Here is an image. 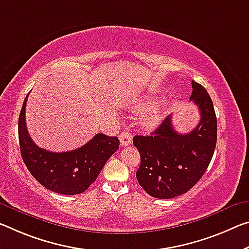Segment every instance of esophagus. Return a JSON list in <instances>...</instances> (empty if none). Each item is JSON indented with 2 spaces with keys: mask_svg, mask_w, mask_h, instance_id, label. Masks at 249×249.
<instances>
[{
  "mask_svg": "<svg viewBox=\"0 0 249 249\" xmlns=\"http://www.w3.org/2000/svg\"><path fill=\"white\" fill-rule=\"evenodd\" d=\"M132 140H133V137H132V135L128 132L123 131V132L121 133L120 142H121L122 146H128L129 144L132 143Z\"/></svg>",
  "mask_w": 249,
  "mask_h": 249,
  "instance_id": "esophagus-1",
  "label": "esophagus"
}]
</instances>
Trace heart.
I'll return each mask as SVG.
<instances>
[{
  "instance_id": "heart-1",
  "label": "heart",
  "mask_w": 249,
  "mask_h": 249,
  "mask_svg": "<svg viewBox=\"0 0 249 249\" xmlns=\"http://www.w3.org/2000/svg\"><path fill=\"white\" fill-rule=\"evenodd\" d=\"M152 104H153V102L151 100H141L139 102H135L134 107H135L137 110H145V109L151 107ZM159 116H160V112H154L153 114H151V115L147 117L146 122H147L148 124H154L157 121Z\"/></svg>"
}]
</instances>
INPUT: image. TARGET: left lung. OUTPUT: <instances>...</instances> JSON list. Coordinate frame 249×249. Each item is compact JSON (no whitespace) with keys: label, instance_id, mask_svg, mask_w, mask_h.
Here are the masks:
<instances>
[{"label":"left lung","instance_id":"1","mask_svg":"<svg viewBox=\"0 0 249 249\" xmlns=\"http://www.w3.org/2000/svg\"><path fill=\"white\" fill-rule=\"evenodd\" d=\"M191 100L198 107V125L187 134L177 133L168 115L149 136L136 135L133 144L141 154L136 172L148 195L160 199L187 193L210 165L217 141V120L212 98L203 85L192 81Z\"/></svg>","mask_w":249,"mask_h":249}]
</instances>
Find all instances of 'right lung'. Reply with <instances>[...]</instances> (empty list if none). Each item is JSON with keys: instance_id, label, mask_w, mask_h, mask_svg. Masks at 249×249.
<instances>
[{"instance_id": "1", "label": "right lung", "mask_w": 249, "mask_h": 249, "mask_svg": "<svg viewBox=\"0 0 249 249\" xmlns=\"http://www.w3.org/2000/svg\"><path fill=\"white\" fill-rule=\"evenodd\" d=\"M27 94L18 117V141L23 161L39 184L63 195L85 192L118 149L117 137L96 134L89 143L70 152L55 153L38 147L29 135L25 122Z\"/></svg>"}]
</instances>
